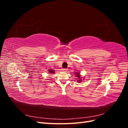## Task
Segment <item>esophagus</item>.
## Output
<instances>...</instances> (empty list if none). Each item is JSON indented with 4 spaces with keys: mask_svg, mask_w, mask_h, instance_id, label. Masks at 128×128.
Segmentation results:
<instances>
[{
    "mask_svg": "<svg viewBox=\"0 0 128 128\" xmlns=\"http://www.w3.org/2000/svg\"><path fill=\"white\" fill-rule=\"evenodd\" d=\"M67 70H68V69L67 68H64V69H62V70L64 72H67Z\"/></svg>",
    "mask_w": 128,
    "mask_h": 128,
    "instance_id": "1",
    "label": "esophagus"
}]
</instances>
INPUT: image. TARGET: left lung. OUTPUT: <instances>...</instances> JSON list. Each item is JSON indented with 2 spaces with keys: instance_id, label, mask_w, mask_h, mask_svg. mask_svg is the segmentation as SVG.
Segmentation results:
<instances>
[{
  "instance_id": "left-lung-1",
  "label": "left lung",
  "mask_w": 128,
  "mask_h": 128,
  "mask_svg": "<svg viewBox=\"0 0 128 128\" xmlns=\"http://www.w3.org/2000/svg\"><path fill=\"white\" fill-rule=\"evenodd\" d=\"M75 74H76L75 75H76L77 77L78 78V80H77V82H81V80H81V78H80V72H76V73H75Z\"/></svg>"
}]
</instances>
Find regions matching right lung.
Listing matches in <instances>:
<instances>
[{"instance_id": "1", "label": "right lung", "mask_w": 128, "mask_h": 128, "mask_svg": "<svg viewBox=\"0 0 128 128\" xmlns=\"http://www.w3.org/2000/svg\"><path fill=\"white\" fill-rule=\"evenodd\" d=\"M48 72H50V74H54L55 73V72L54 70H52V69H51V70H49Z\"/></svg>"}]
</instances>
